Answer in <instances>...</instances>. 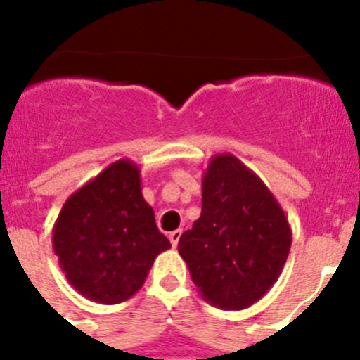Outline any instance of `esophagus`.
Here are the masks:
<instances>
[{"label":"esophagus","mask_w":360,"mask_h":360,"mask_svg":"<svg viewBox=\"0 0 360 360\" xmlns=\"http://www.w3.org/2000/svg\"><path fill=\"white\" fill-rule=\"evenodd\" d=\"M180 236H182V231H180V229L169 232V241H171V245H173V247H176L178 241H180Z\"/></svg>","instance_id":"1"}]
</instances>
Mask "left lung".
Wrapping results in <instances>:
<instances>
[{"label": "left lung", "instance_id": "8db88e82", "mask_svg": "<svg viewBox=\"0 0 360 360\" xmlns=\"http://www.w3.org/2000/svg\"><path fill=\"white\" fill-rule=\"evenodd\" d=\"M290 245V224L262 178L231 153L214 155L202 214L178 241L200 295L221 310L249 308L274 287Z\"/></svg>", "mask_w": 360, "mask_h": 360}]
</instances>
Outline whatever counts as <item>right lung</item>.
Returning a JSON list of instances; mask_svg holds the SVG:
<instances>
[{
	"label": "right lung",
	"instance_id": "add662e5",
	"mask_svg": "<svg viewBox=\"0 0 360 360\" xmlns=\"http://www.w3.org/2000/svg\"><path fill=\"white\" fill-rule=\"evenodd\" d=\"M52 247L79 294L117 304L141 290L171 243L142 196L139 165L122 158L70 195L53 224Z\"/></svg>",
	"mask_w": 360,
	"mask_h": 360
}]
</instances>
